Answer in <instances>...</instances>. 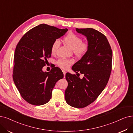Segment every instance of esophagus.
Segmentation results:
<instances>
[{
  "mask_svg": "<svg viewBox=\"0 0 133 133\" xmlns=\"http://www.w3.org/2000/svg\"><path fill=\"white\" fill-rule=\"evenodd\" d=\"M63 74H64V77H65V74H66V72L65 71H64V70H63Z\"/></svg>",
  "mask_w": 133,
  "mask_h": 133,
  "instance_id": "esophagus-1",
  "label": "esophagus"
}]
</instances>
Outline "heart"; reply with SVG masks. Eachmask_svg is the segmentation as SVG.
Instances as JSON below:
<instances>
[{"label": "heart", "instance_id": "b5f03b06", "mask_svg": "<svg viewBox=\"0 0 133 133\" xmlns=\"http://www.w3.org/2000/svg\"><path fill=\"white\" fill-rule=\"evenodd\" d=\"M64 41L72 49L74 54L77 57H82L86 54L89 49V43L87 41H82V39L74 33H69L64 38ZM60 46V42L58 40H55L52 44L51 52L52 55H55L57 52ZM72 59H60L57 62V65L63 69H67L74 63Z\"/></svg>", "mask_w": 133, "mask_h": 133}]
</instances>
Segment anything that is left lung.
I'll return each instance as SVG.
<instances>
[{"instance_id": "obj_1", "label": "left lung", "mask_w": 133, "mask_h": 133, "mask_svg": "<svg viewBox=\"0 0 133 133\" xmlns=\"http://www.w3.org/2000/svg\"><path fill=\"white\" fill-rule=\"evenodd\" d=\"M89 43L87 53L74 64L72 69L83 74L82 78L67 72L68 85L65 91L68 104L83 108L92 103L103 92L109 81L112 69V52L103 34L93 28H76Z\"/></svg>"}]
</instances>
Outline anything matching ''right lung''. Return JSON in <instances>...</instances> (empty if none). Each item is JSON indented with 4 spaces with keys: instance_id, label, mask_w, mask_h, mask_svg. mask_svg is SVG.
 <instances>
[{
    "instance_id": "1",
    "label": "right lung",
    "mask_w": 133,
    "mask_h": 133,
    "mask_svg": "<svg viewBox=\"0 0 133 133\" xmlns=\"http://www.w3.org/2000/svg\"><path fill=\"white\" fill-rule=\"evenodd\" d=\"M68 30L41 24L27 31L17 44L12 77L21 95L28 103L38 106L48 103L56 83L63 78L59 68H53L50 72H44L42 68L51 57L53 42Z\"/></svg>"
}]
</instances>
